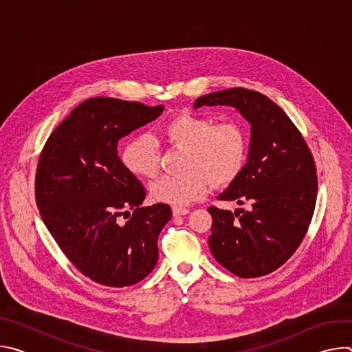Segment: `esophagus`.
I'll use <instances>...</instances> for the list:
<instances>
[{"mask_svg": "<svg viewBox=\"0 0 352 352\" xmlns=\"http://www.w3.org/2000/svg\"><path fill=\"white\" fill-rule=\"evenodd\" d=\"M189 213V209L186 208H178V206H174L173 208V214L177 217V216H185Z\"/></svg>", "mask_w": 352, "mask_h": 352, "instance_id": "obj_1", "label": "esophagus"}]
</instances>
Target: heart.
I'll return each instance as SVG.
<instances>
[{"instance_id":"heart-1","label":"heart","mask_w":352,"mask_h":352,"mask_svg":"<svg viewBox=\"0 0 352 352\" xmlns=\"http://www.w3.org/2000/svg\"><path fill=\"white\" fill-rule=\"evenodd\" d=\"M160 135L166 143L184 148V173L163 175L150 185L156 202L189 205L208 193L210 181L217 186L228 185L245 166L246 135L234 121L214 124L204 116L181 113L162 125ZM121 159L125 168L139 178H153L159 171V148L147 135L132 136L122 147Z\"/></svg>"}]
</instances>
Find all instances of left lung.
Wrapping results in <instances>:
<instances>
[{
	"instance_id": "left-lung-1",
	"label": "left lung",
	"mask_w": 352,
	"mask_h": 352,
	"mask_svg": "<svg viewBox=\"0 0 352 352\" xmlns=\"http://www.w3.org/2000/svg\"><path fill=\"white\" fill-rule=\"evenodd\" d=\"M202 106L234 107L250 124L246 163L217 196L249 209H208L212 255L238 277L266 276L292 256L311 224L318 195L312 153L288 116L262 93L232 87L197 97L193 109Z\"/></svg>"
}]
</instances>
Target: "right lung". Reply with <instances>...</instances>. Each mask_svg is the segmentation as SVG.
Listing matches in <instances>:
<instances>
[{"label": "right lung", "mask_w": 352, "mask_h": 352, "mask_svg": "<svg viewBox=\"0 0 352 352\" xmlns=\"http://www.w3.org/2000/svg\"><path fill=\"white\" fill-rule=\"evenodd\" d=\"M163 110L89 98L50 135L40 155L34 184L40 216L74 266L98 284H136L157 263V238L171 209L140 206L146 190L125 168L117 146ZM120 215L129 219L125 225Z\"/></svg>", "instance_id": "add662e5"}]
</instances>
